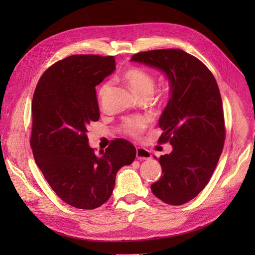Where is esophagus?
Listing matches in <instances>:
<instances>
[{
  "mask_svg": "<svg viewBox=\"0 0 255 255\" xmlns=\"http://www.w3.org/2000/svg\"><path fill=\"white\" fill-rule=\"evenodd\" d=\"M136 156L138 159L143 160V159H149L151 158V152L149 150H145L143 148H137L136 150Z\"/></svg>",
  "mask_w": 255,
  "mask_h": 255,
  "instance_id": "1",
  "label": "esophagus"
}]
</instances>
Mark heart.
Wrapping results in <instances>:
<instances>
[{
	"mask_svg": "<svg viewBox=\"0 0 255 255\" xmlns=\"http://www.w3.org/2000/svg\"><path fill=\"white\" fill-rule=\"evenodd\" d=\"M123 80H125L130 89L133 90L134 94L139 98L143 96H149L153 94L154 87H155V78L150 72L143 70L141 68H132L126 71L123 74ZM111 84L105 83L99 91L100 102H102L110 92ZM149 120L144 117H134L128 118L122 123L121 129L122 132L132 137L139 136L144 128L148 127Z\"/></svg>",
	"mask_w": 255,
	"mask_h": 255,
	"instance_id": "b5f03b06",
	"label": "heart"
}]
</instances>
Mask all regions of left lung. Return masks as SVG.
Returning a JSON list of instances; mask_svg holds the SVG:
<instances>
[{
    "mask_svg": "<svg viewBox=\"0 0 255 255\" xmlns=\"http://www.w3.org/2000/svg\"><path fill=\"white\" fill-rule=\"evenodd\" d=\"M130 61L158 69L168 79L170 97L158 120L172 152L159 157L160 179L151 185L154 196L182 205L199 195L210 181L226 138L222 100L207 67L180 49L141 52Z\"/></svg>",
    "mask_w": 255,
    "mask_h": 255,
    "instance_id": "obj_1",
    "label": "left lung"
}]
</instances>
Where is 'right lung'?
Segmentation results:
<instances>
[{
  "mask_svg": "<svg viewBox=\"0 0 255 255\" xmlns=\"http://www.w3.org/2000/svg\"><path fill=\"white\" fill-rule=\"evenodd\" d=\"M115 69L114 56H69L42 74L34 92L35 161L55 194L81 210L105 203L118 170L136 156L135 146L125 139L99 154L88 144V126L100 118L96 86Z\"/></svg>",
  "mask_w": 255,
  "mask_h": 255,
  "instance_id": "right-lung-1",
  "label": "right lung"
}]
</instances>
